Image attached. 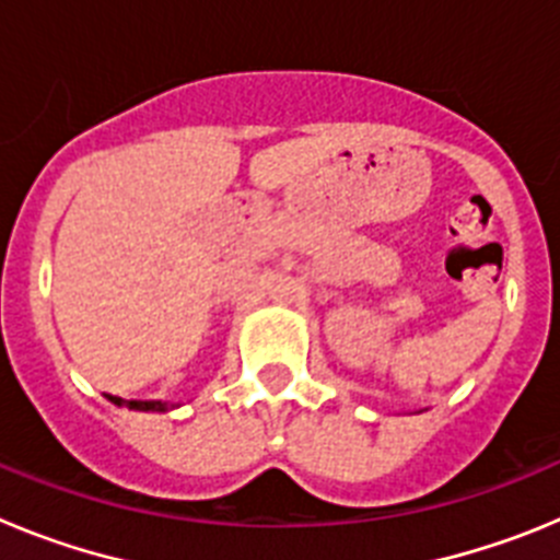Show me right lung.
<instances>
[{
    "instance_id": "add662e5",
    "label": "right lung",
    "mask_w": 560,
    "mask_h": 560,
    "mask_svg": "<svg viewBox=\"0 0 560 560\" xmlns=\"http://www.w3.org/2000/svg\"><path fill=\"white\" fill-rule=\"evenodd\" d=\"M114 404H120V398H112ZM128 407L131 409H142V412H165L167 404L162 400H128Z\"/></svg>"
}]
</instances>
